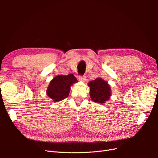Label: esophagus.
<instances>
[{
  "instance_id": "34e87169",
  "label": "esophagus",
  "mask_w": 158,
  "mask_h": 158,
  "mask_svg": "<svg viewBox=\"0 0 158 158\" xmlns=\"http://www.w3.org/2000/svg\"><path fill=\"white\" fill-rule=\"evenodd\" d=\"M79 81H81V82H85L86 81V77L85 76H79Z\"/></svg>"
}]
</instances>
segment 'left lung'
<instances>
[{
  "label": "left lung",
  "mask_w": 158,
  "mask_h": 158,
  "mask_svg": "<svg viewBox=\"0 0 158 158\" xmlns=\"http://www.w3.org/2000/svg\"><path fill=\"white\" fill-rule=\"evenodd\" d=\"M89 95L95 103L102 104L109 99L111 91L109 84L102 78H97L88 83Z\"/></svg>",
  "instance_id": "8db88e82"
}]
</instances>
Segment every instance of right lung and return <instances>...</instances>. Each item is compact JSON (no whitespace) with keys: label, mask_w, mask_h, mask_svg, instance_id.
Returning a JSON list of instances; mask_svg holds the SVG:
<instances>
[{"label":"right lung","mask_w":158,"mask_h":158,"mask_svg":"<svg viewBox=\"0 0 158 158\" xmlns=\"http://www.w3.org/2000/svg\"><path fill=\"white\" fill-rule=\"evenodd\" d=\"M76 82L78 80L72 74L56 76L50 82L47 95L55 102H60L69 96L70 86Z\"/></svg>","instance_id":"right-lung-1"}]
</instances>
